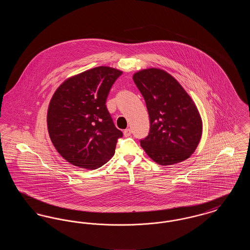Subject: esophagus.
Returning <instances> with one entry per match:
<instances>
[{"label": "esophagus", "instance_id": "1", "mask_svg": "<svg viewBox=\"0 0 250 250\" xmlns=\"http://www.w3.org/2000/svg\"><path fill=\"white\" fill-rule=\"evenodd\" d=\"M131 135V129L129 128H127V129H125V130H124V136L125 137H129Z\"/></svg>", "mask_w": 250, "mask_h": 250}]
</instances>
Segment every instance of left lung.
I'll use <instances>...</instances> for the list:
<instances>
[{
  "label": "left lung",
  "mask_w": 250,
  "mask_h": 250,
  "mask_svg": "<svg viewBox=\"0 0 250 250\" xmlns=\"http://www.w3.org/2000/svg\"><path fill=\"white\" fill-rule=\"evenodd\" d=\"M150 118L149 135L141 141L145 153L159 165L188 159L202 134L200 112L189 95L167 72L147 68L133 75Z\"/></svg>",
  "instance_id": "8db88e82"
}]
</instances>
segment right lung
I'll return each instance as SVG.
<instances>
[{
  "label": "right lung",
  "instance_id": "right-lung-1",
  "mask_svg": "<svg viewBox=\"0 0 250 250\" xmlns=\"http://www.w3.org/2000/svg\"><path fill=\"white\" fill-rule=\"evenodd\" d=\"M123 74L98 66L65 80L52 95L47 114L49 138L74 166L95 169L106 164L123 137L106 107L111 86Z\"/></svg>",
  "mask_w": 250,
  "mask_h": 250
}]
</instances>
